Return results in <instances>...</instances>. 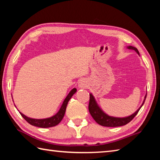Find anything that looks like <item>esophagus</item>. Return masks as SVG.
Returning <instances> with one entry per match:
<instances>
[{"label": "esophagus", "mask_w": 160, "mask_h": 160, "mask_svg": "<svg viewBox=\"0 0 160 160\" xmlns=\"http://www.w3.org/2000/svg\"><path fill=\"white\" fill-rule=\"evenodd\" d=\"M88 86V82L86 78H82L78 82V87L81 88H86Z\"/></svg>", "instance_id": "esophagus-1"}]
</instances>
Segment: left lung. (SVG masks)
Returning <instances> with one entry per match:
<instances>
[{
	"label": "left lung",
	"instance_id": "1",
	"mask_svg": "<svg viewBox=\"0 0 160 160\" xmlns=\"http://www.w3.org/2000/svg\"><path fill=\"white\" fill-rule=\"evenodd\" d=\"M127 49L129 50H133L134 51L137 52V54L139 55V52L138 49L136 48L128 46L127 47ZM147 93L145 94L144 97V100L142 101V105H141L138 110H137L135 112L133 113L131 115L125 117H112L108 115V114H106L104 111H103L101 108L100 107L98 104L96 98L93 96V95L91 93H90V100H89V105H88V110L89 112H90L91 115L92 117L94 119L95 121H96L98 124L103 126V127H122V126H124L127 124L128 123H129L131 120H132L136 115L138 114V111L140 109L142 108V106L143 105L145 98H146Z\"/></svg>",
	"mask_w": 160,
	"mask_h": 160
}]
</instances>
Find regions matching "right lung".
Segmentation results:
<instances>
[{"label":"right lung","instance_id":"1","mask_svg":"<svg viewBox=\"0 0 160 160\" xmlns=\"http://www.w3.org/2000/svg\"><path fill=\"white\" fill-rule=\"evenodd\" d=\"M77 88H74L72 90L70 91L69 93L67 95L65 99L64 100V101L62 104L60 110L56 113L55 115H53L50 117H48V118H44V119H33L31 118V117H28L26 115H24V114H22L21 112L19 111V112L20 113L22 117L26 120V121L29 123L31 125L35 126V127H40V128H49V127H55V126L58 125L59 123H60L62 119L64 117V114H65L66 111V108L67 105V103L69 101V100L71 99V98L73 96L76 92H77ZM15 108L17 107L15 106Z\"/></svg>","mask_w":160,"mask_h":160}]
</instances>
